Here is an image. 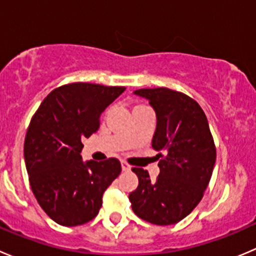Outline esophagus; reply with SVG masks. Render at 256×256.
I'll list each match as a JSON object with an SVG mask.
<instances>
[{
  "mask_svg": "<svg viewBox=\"0 0 256 256\" xmlns=\"http://www.w3.org/2000/svg\"><path fill=\"white\" fill-rule=\"evenodd\" d=\"M121 168H122V171H124V172H128V171H131V167L128 166V164H126L125 161L121 162Z\"/></svg>",
  "mask_w": 256,
  "mask_h": 256,
  "instance_id": "1",
  "label": "esophagus"
}]
</instances>
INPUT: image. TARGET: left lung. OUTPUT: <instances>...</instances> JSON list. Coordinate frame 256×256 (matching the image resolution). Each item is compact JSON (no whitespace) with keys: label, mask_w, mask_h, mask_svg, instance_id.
Returning a JSON list of instances; mask_svg holds the SVG:
<instances>
[{"label":"left lung","mask_w":256,"mask_h":256,"mask_svg":"<svg viewBox=\"0 0 256 256\" xmlns=\"http://www.w3.org/2000/svg\"><path fill=\"white\" fill-rule=\"evenodd\" d=\"M134 94L148 100L156 112L152 148L164 157L156 180L144 170L132 168L138 186L128 196L131 207L148 223L176 224L200 202L216 164L207 116L197 102L167 88L138 89Z\"/></svg>","instance_id":"8db88e82"}]
</instances>
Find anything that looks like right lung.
Listing matches in <instances>:
<instances>
[{"mask_svg":"<svg viewBox=\"0 0 256 256\" xmlns=\"http://www.w3.org/2000/svg\"><path fill=\"white\" fill-rule=\"evenodd\" d=\"M124 86L73 82L53 90L32 118L24 140L30 188L56 223L76 226L98 216L102 193L120 174L118 160L82 161V140L99 128L100 116Z\"/></svg>","mask_w":256,"mask_h":256,"instance_id":"1","label":"right lung"}]
</instances>
